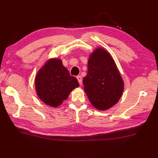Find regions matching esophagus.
Wrapping results in <instances>:
<instances>
[{
  "label": "esophagus",
  "instance_id": "esophagus-1",
  "mask_svg": "<svg viewBox=\"0 0 158 158\" xmlns=\"http://www.w3.org/2000/svg\"><path fill=\"white\" fill-rule=\"evenodd\" d=\"M77 80H78L79 84L81 85V84H82V77H81V76L78 75L77 77Z\"/></svg>",
  "mask_w": 158,
  "mask_h": 158
}]
</instances>
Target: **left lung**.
<instances>
[{"mask_svg":"<svg viewBox=\"0 0 158 158\" xmlns=\"http://www.w3.org/2000/svg\"><path fill=\"white\" fill-rule=\"evenodd\" d=\"M83 82L90 102L98 110L110 108L122 95V77L111 56L101 48H98L90 56L88 74Z\"/></svg>","mask_w":158,"mask_h":158,"instance_id":"obj_1","label":"left lung"}]
</instances>
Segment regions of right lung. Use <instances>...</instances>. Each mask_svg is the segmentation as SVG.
Segmentation results:
<instances>
[{
	"instance_id": "1",
	"label": "right lung",
	"mask_w": 158,
	"mask_h": 158,
	"mask_svg": "<svg viewBox=\"0 0 158 158\" xmlns=\"http://www.w3.org/2000/svg\"><path fill=\"white\" fill-rule=\"evenodd\" d=\"M37 94L46 105L57 107L66 100L73 89L79 86L59 59L50 60L40 69L35 78Z\"/></svg>"
}]
</instances>
